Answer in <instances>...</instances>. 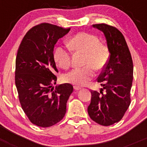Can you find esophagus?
<instances>
[{
	"instance_id": "esophagus-1",
	"label": "esophagus",
	"mask_w": 147,
	"mask_h": 147,
	"mask_svg": "<svg viewBox=\"0 0 147 147\" xmlns=\"http://www.w3.org/2000/svg\"><path fill=\"white\" fill-rule=\"evenodd\" d=\"M74 88L75 90H81V88H80V87H77V86H74Z\"/></svg>"
}]
</instances>
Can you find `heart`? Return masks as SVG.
Returning <instances> with one entry per match:
<instances>
[{
	"mask_svg": "<svg viewBox=\"0 0 147 147\" xmlns=\"http://www.w3.org/2000/svg\"><path fill=\"white\" fill-rule=\"evenodd\" d=\"M67 46L74 51L85 54L84 65L86 66L74 68L65 75L64 80L66 82L78 86L87 85L95 76L93 68L100 71L107 65L108 49L95 35L85 32L77 34L68 41ZM54 59L57 65L63 69L67 68L71 65L70 51L62 46L54 50Z\"/></svg>",
	"mask_w": 147,
	"mask_h": 147,
	"instance_id": "b5f03b06",
	"label": "heart"
}]
</instances>
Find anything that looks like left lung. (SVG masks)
Wrapping results in <instances>:
<instances>
[{
    "label": "left lung",
    "mask_w": 147,
    "mask_h": 147,
    "mask_svg": "<svg viewBox=\"0 0 147 147\" xmlns=\"http://www.w3.org/2000/svg\"><path fill=\"white\" fill-rule=\"evenodd\" d=\"M95 28L105 34L110 58L98 77L103 88L100 93L91 90L88 115L95 122L110 126L119 122L130 105V90L133 79V64L124 36L116 28L107 24H95ZM105 89L104 94L102 91Z\"/></svg>",
    "instance_id": "obj_1"
}]
</instances>
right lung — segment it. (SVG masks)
I'll list each match as a JSON object with an SVG mask.
<instances>
[{
    "mask_svg": "<svg viewBox=\"0 0 147 147\" xmlns=\"http://www.w3.org/2000/svg\"><path fill=\"white\" fill-rule=\"evenodd\" d=\"M70 28L42 23L26 34L15 62V85L23 111L32 124L49 127L65 115L73 86L65 83L54 88L58 72L54 59V45Z\"/></svg>",
    "mask_w": 147,
    "mask_h": 147,
    "instance_id": "obj_1",
    "label": "right lung"
}]
</instances>
